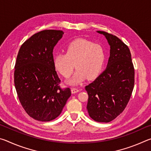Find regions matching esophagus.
Masks as SVG:
<instances>
[{"instance_id":"1","label":"esophagus","mask_w":151,"mask_h":151,"mask_svg":"<svg viewBox=\"0 0 151 151\" xmlns=\"http://www.w3.org/2000/svg\"><path fill=\"white\" fill-rule=\"evenodd\" d=\"M79 91H79V89H78L77 88L73 87L72 88H71V92H72L73 94H75V93H78V92H79Z\"/></svg>"}]
</instances>
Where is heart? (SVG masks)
<instances>
[{
	"instance_id": "obj_1",
	"label": "heart",
	"mask_w": 151,
	"mask_h": 151,
	"mask_svg": "<svg viewBox=\"0 0 151 151\" xmlns=\"http://www.w3.org/2000/svg\"><path fill=\"white\" fill-rule=\"evenodd\" d=\"M66 53H58L53 60L55 68L65 78L72 75L75 66L77 69L69 81L73 85L80 84L88 78H96L103 69L106 53L101 45L84 39L70 42L66 47Z\"/></svg>"
}]
</instances>
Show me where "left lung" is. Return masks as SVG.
Segmentation results:
<instances>
[{"label":"left lung","mask_w":151,"mask_h":151,"mask_svg":"<svg viewBox=\"0 0 151 151\" xmlns=\"http://www.w3.org/2000/svg\"><path fill=\"white\" fill-rule=\"evenodd\" d=\"M111 47L107 67L93 83L85 86L88 94L86 106L94 121L109 122L126 108L134 85V68L128 46L121 39L104 31Z\"/></svg>","instance_id":"left-lung-1"}]
</instances>
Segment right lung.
Wrapping results in <instances>:
<instances>
[{"mask_svg":"<svg viewBox=\"0 0 151 151\" xmlns=\"http://www.w3.org/2000/svg\"><path fill=\"white\" fill-rule=\"evenodd\" d=\"M63 35L62 30H42L27 40L18 52L15 88L24 111L37 121L55 119L71 95L70 88H60L53 63V48Z\"/></svg>","mask_w":151,"mask_h":151,"instance_id":"obj_1","label":"right lung"}]
</instances>
